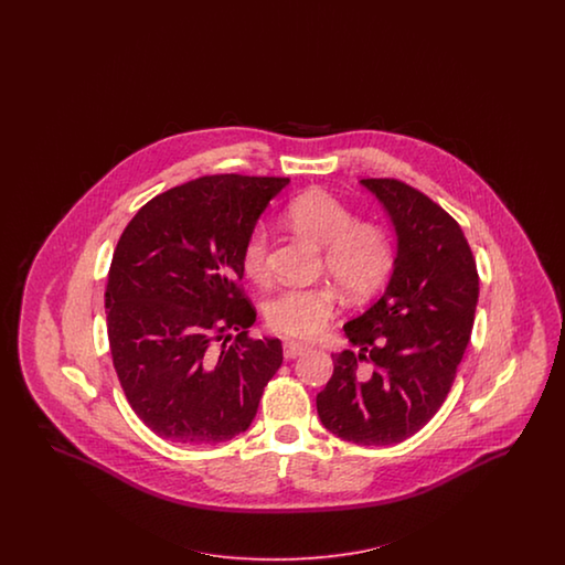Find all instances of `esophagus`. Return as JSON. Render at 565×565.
Masks as SVG:
<instances>
[{
  "label": "esophagus",
  "instance_id": "obj_1",
  "mask_svg": "<svg viewBox=\"0 0 565 565\" xmlns=\"http://www.w3.org/2000/svg\"><path fill=\"white\" fill-rule=\"evenodd\" d=\"M302 352H307V345L300 342L284 343V356L288 360L298 359Z\"/></svg>",
  "mask_w": 565,
  "mask_h": 565
}]
</instances>
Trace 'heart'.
I'll list each match as a JSON object with an SVG mask.
<instances>
[{"mask_svg": "<svg viewBox=\"0 0 565 565\" xmlns=\"http://www.w3.org/2000/svg\"><path fill=\"white\" fill-rule=\"evenodd\" d=\"M288 222L302 236L326 246V267L335 284L350 296H366L390 274L394 244L390 234L373 223H356L354 213L323 190H310L291 201ZM242 267L248 277L269 274V230L258 223L242 248ZM335 312V294L329 286H290L267 302L269 327L290 338L317 335Z\"/></svg>", "mask_w": 565, "mask_h": 565, "instance_id": "heart-1", "label": "heart"}]
</instances>
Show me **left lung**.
I'll return each mask as SVG.
<instances>
[{"instance_id": "8db88e82", "label": "left lung", "mask_w": 565, "mask_h": 565, "mask_svg": "<svg viewBox=\"0 0 565 565\" xmlns=\"http://www.w3.org/2000/svg\"><path fill=\"white\" fill-rule=\"evenodd\" d=\"M394 227L395 257L375 305L343 326L356 348L333 356L317 395L327 430L359 445L412 437L441 408L470 342L479 274L462 227L423 192L397 180H360ZM366 359L374 373H358Z\"/></svg>"}]
</instances>
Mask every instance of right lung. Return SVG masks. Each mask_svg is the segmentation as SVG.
Instances as JSON below:
<instances>
[{
	"label": "right lung",
	"instance_id": "right-lung-1",
	"mask_svg": "<svg viewBox=\"0 0 565 565\" xmlns=\"http://www.w3.org/2000/svg\"><path fill=\"white\" fill-rule=\"evenodd\" d=\"M288 178L205 175L151 199L126 225L105 288L121 390L157 437L215 445L250 427L281 366L277 338L250 340L242 248Z\"/></svg>",
	"mask_w": 565,
	"mask_h": 565
}]
</instances>
